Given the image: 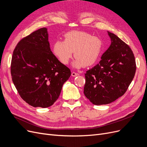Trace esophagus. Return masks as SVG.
<instances>
[{"label": "esophagus", "mask_w": 147, "mask_h": 147, "mask_svg": "<svg viewBox=\"0 0 147 147\" xmlns=\"http://www.w3.org/2000/svg\"><path fill=\"white\" fill-rule=\"evenodd\" d=\"M71 75H72V76H76L79 75V74H78V73H76V72H72V74H71Z\"/></svg>", "instance_id": "1"}]
</instances>
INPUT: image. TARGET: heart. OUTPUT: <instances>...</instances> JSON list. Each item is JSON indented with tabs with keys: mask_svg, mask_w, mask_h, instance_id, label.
Listing matches in <instances>:
<instances>
[{
	"mask_svg": "<svg viewBox=\"0 0 147 147\" xmlns=\"http://www.w3.org/2000/svg\"><path fill=\"white\" fill-rule=\"evenodd\" d=\"M103 50V41L87 32L71 31L64 35V40L53 44L52 51L63 65H67L74 52L75 59L72 66L75 68L90 66L98 60Z\"/></svg>",
	"mask_w": 147,
	"mask_h": 147,
	"instance_id": "1",
	"label": "heart"
}]
</instances>
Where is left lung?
Wrapping results in <instances>:
<instances>
[{"mask_svg":"<svg viewBox=\"0 0 147 147\" xmlns=\"http://www.w3.org/2000/svg\"><path fill=\"white\" fill-rule=\"evenodd\" d=\"M111 43L99 63L85 74L84 93L96 105L115 101L126 92L136 72L130 48L115 34L108 32Z\"/></svg>","mask_w":147,"mask_h":147,"instance_id":"obj_1","label":"left lung"}]
</instances>
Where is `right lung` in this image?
<instances>
[{
  "instance_id": "right-lung-1",
  "label": "right lung",
  "mask_w": 147,
  "mask_h": 147,
  "mask_svg": "<svg viewBox=\"0 0 147 147\" xmlns=\"http://www.w3.org/2000/svg\"><path fill=\"white\" fill-rule=\"evenodd\" d=\"M11 73L22 98L33 107L43 108L57 100L71 75L51 51L45 27L19 42L13 52Z\"/></svg>"
}]
</instances>
